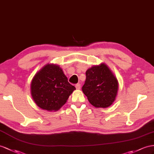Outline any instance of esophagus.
<instances>
[{
    "instance_id": "1",
    "label": "esophagus",
    "mask_w": 154,
    "mask_h": 154,
    "mask_svg": "<svg viewBox=\"0 0 154 154\" xmlns=\"http://www.w3.org/2000/svg\"><path fill=\"white\" fill-rule=\"evenodd\" d=\"M75 88H76V89H77V90H80L81 89V85L80 84H77V85H75Z\"/></svg>"
}]
</instances>
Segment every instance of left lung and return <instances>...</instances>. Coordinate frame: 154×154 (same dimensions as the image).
Wrapping results in <instances>:
<instances>
[{"label":"left lung","instance_id":"8db88e82","mask_svg":"<svg viewBox=\"0 0 154 154\" xmlns=\"http://www.w3.org/2000/svg\"><path fill=\"white\" fill-rule=\"evenodd\" d=\"M82 90L89 102L97 108H106L115 101L118 90L117 79L109 67L101 63L86 70Z\"/></svg>","mask_w":154,"mask_h":154}]
</instances>
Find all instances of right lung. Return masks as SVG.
<instances>
[{
	"label": "right lung",
	"mask_w": 154,
	"mask_h": 154,
	"mask_svg": "<svg viewBox=\"0 0 154 154\" xmlns=\"http://www.w3.org/2000/svg\"><path fill=\"white\" fill-rule=\"evenodd\" d=\"M30 89L33 100L39 108L57 111L76 88L68 82L60 66L47 64L35 74Z\"/></svg>",
	"instance_id": "1"
}]
</instances>
